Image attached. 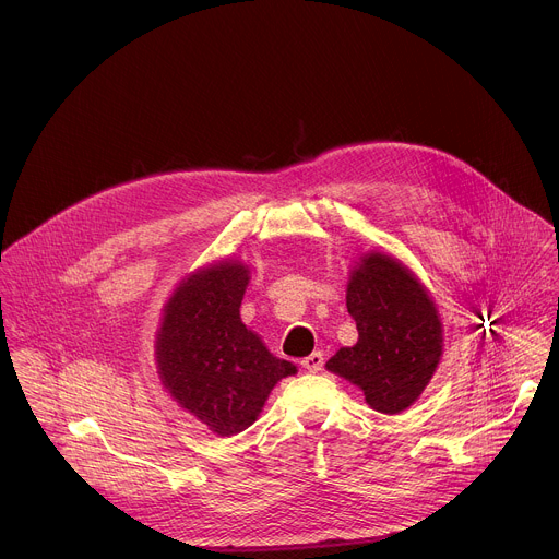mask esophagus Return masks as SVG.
Masks as SVG:
<instances>
[{
  "mask_svg": "<svg viewBox=\"0 0 559 559\" xmlns=\"http://www.w3.org/2000/svg\"><path fill=\"white\" fill-rule=\"evenodd\" d=\"M323 362H325V358H323V354L321 352H313V354H309L307 358H302V367L309 371V373H316V371H321L323 369Z\"/></svg>",
  "mask_w": 559,
  "mask_h": 559,
  "instance_id": "esophagus-1",
  "label": "esophagus"
}]
</instances>
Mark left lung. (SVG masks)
Instances as JSON below:
<instances>
[{
	"instance_id": "obj_1",
	"label": "left lung",
	"mask_w": 559,
	"mask_h": 559,
	"mask_svg": "<svg viewBox=\"0 0 559 559\" xmlns=\"http://www.w3.org/2000/svg\"><path fill=\"white\" fill-rule=\"evenodd\" d=\"M358 343L328 369L362 389L380 414H401L429 384L442 356L440 316L416 276L391 257L369 254L347 285Z\"/></svg>"
}]
</instances>
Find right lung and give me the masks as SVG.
<instances>
[{
  "instance_id": "right-lung-1",
  "label": "right lung",
  "mask_w": 559,
  "mask_h": 559,
  "mask_svg": "<svg viewBox=\"0 0 559 559\" xmlns=\"http://www.w3.org/2000/svg\"><path fill=\"white\" fill-rule=\"evenodd\" d=\"M248 267L223 261L190 276L166 305L158 373L175 401L218 436L246 431L281 378L296 373L241 321Z\"/></svg>"
}]
</instances>
